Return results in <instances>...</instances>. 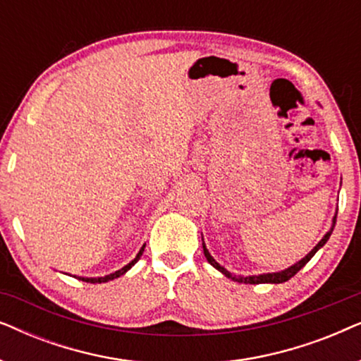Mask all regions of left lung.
Masks as SVG:
<instances>
[{
    "instance_id": "obj_1",
    "label": "left lung",
    "mask_w": 361,
    "mask_h": 361,
    "mask_svg": "<svg viewBox=\"0 0 361 361\" xmlns=\"http://www.w3.org/2000/svg\"><path fill=\"white\" fill-rule=\"evenodd\" d=\"M335 220H337V212H335V215H334V219H332V225H330V228H329L327 233H325V235L322 236V240H320L319 243L315 245L314 248L310 250L309 253L304 256L302 259H299L298 263H294L293 266H289V268H286V269H283V271H278V273H263V274H253V276L233 274V273H230L228 269L224 268V266H221L220 263H216V261L214 259V256H212V255L209 253V250H207V246H205V243H204V236H202V246H204V255H205L207 261H209V263H210L212 266H214L215 269H219L221 274L226 276V278L236 281V283H245V284H263V283L279 284V283H286V281H289L290 278H293V276H294L295 273H298V271L302 269L304 266L309 263L310 258H312V256H314L315 253H317V251H319L320 248H322V246H324L325 243H327V240L330 238V235H332V231H334Z\"/></svg>"
}]
</instances>
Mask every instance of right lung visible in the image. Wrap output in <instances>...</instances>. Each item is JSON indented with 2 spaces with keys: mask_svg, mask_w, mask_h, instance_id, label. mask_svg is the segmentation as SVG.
I'll return each instance as SVG.
<instances>
[{
  "mask_svg": "<svg viewBox=\"0 0 361 361\" xmlns=\"http://www.w3.org/2000/svg\"><path fill=\"white\" fill-rule=\"evenodd\" d=\"M145 246L146 245H142V248L137 251V255H136V258L133 259V261H130V263H128L126 266H123L121 269H118V271H115V273H110V274H106V276H102V278H83V276H80V278L78 279H82V281H85V283H92V284H100V283H108V281H113V279H116V278H120V276H123L125 273H128V271H130L133 266H135L136 263H137V259L141 258V255H142V251H145ZM73 278H77V276H73Z\"/></svg>",
  "mask_w": 361,
  "mask_h": 361,
  "instance_id": "1",
  "label": "right lung"
}]
</instances>
